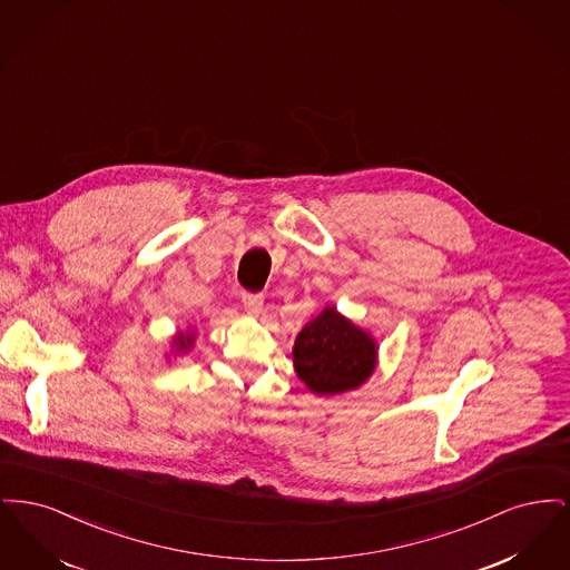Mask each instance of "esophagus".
<instances>
[{"label":"esophagus","instance_id":"esophagus-1","mask_svg":"<svg viewBox=\"0 0 570 570\" xmlns=\"http://www.w3.org/2000/svg\"><path fill=\"white\" fill-rule=\"evenodd\" d=\"M242 298H244L245 312H247V314H252V316H258V314H261L263 301H265L263 293H247V291H244Z\"/></svg>","mask_w":570,"mask_h":570}]
</instances>
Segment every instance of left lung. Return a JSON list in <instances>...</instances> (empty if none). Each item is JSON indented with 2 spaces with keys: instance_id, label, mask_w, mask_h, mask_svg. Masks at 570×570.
<instances>
[{
  "instance_id": "1",
  "label": "left lung",
  "mask_w": 570,
  "mask_h": 570,
  "mask_svg": "<svg viewBox=\"0 0 570 570\" xmlns=\"http://www.w3.org/2000/svg\"><path fill=\"white\" fill-rule=\"evenodd\" d=\"M293 361L298 379L314 393L333 395L351 391L374 372V340L340 316L323 309L297 335Z\"/></svg>"
}]
</instances>
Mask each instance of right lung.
I'll return each mask as SVG.
<instances>
[{
    "label": "right lung",
    "instance_id": "1",
    "mask_svg": "<svg viewBox=\"0 0 570 570\" xmlns=\"http://www.w3.org/2000/svg\"><path fill=\"white\" fill-rule=\"evenodd\" d=\"M191 340H194L191 335H179V337H177V346L184 348V351H188L191 346Z\"/></svg>",
    "mask_w": 570,
    "mask_h": 570
}]
</instances>
